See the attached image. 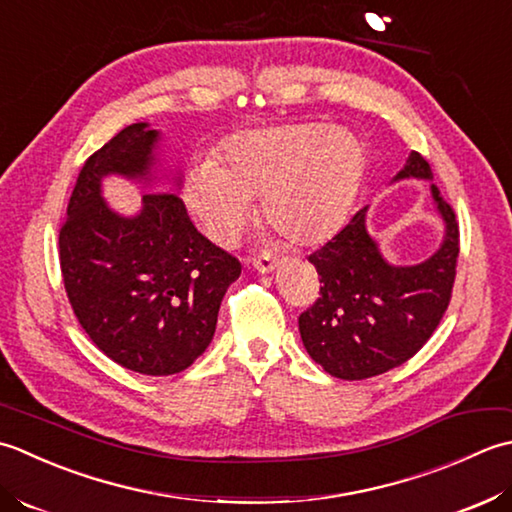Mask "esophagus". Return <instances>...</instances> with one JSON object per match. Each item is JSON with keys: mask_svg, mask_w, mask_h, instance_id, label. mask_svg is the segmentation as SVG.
<instances>
[{"mask_svg": "<svg viewBox=\"0 0 512 512\" xmlns=\"http://www.w3.org/2000/svg\"><path fill=\"white\" fill-rule=\"evenodd\" d=\"M252 265H254V269L260 271V274H271V271H274V269L278 267L276 260L269 258V256H258V258H254Z\"/></svg>", "mask_w": 512, "mask_h": 512, "instance_id": "esophagus-1", "label": "esophagus"}]
</instances>
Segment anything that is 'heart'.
Masks as SVG:
<instances>
[{"label": "heart", "instance_id": "heart-1", "mask_svg": "<svg viewBox=\"0 0 512 512\" xmlns=\"http://www.w3.org/2000/svg\"><path fill=\"white\" fill-rule=\"evenodd\" d=\"M364 168L360 141L325 123L247 130L229 139L216 165H198L185 181V205L218 245H234L254 216L300 247L340 232Z\"/></svg>", "mask_w": 512, "mask_h": 512}]
</instances>
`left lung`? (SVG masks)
<instances>
[{"label":"left lung","instance_id":"8db88e82","mask_svg":"<svg viewBox=\"0 0 512 512\" xmlns=\"http://www.w3.org/2000/svg\"><path fill=\"white\" fill-rule=\"evenodd\" d=\"M433 181L431 165L411 152L393 181ZM444 223L437 252L415 265H393L367 229V210L309 256L320 276V298L298 318L302 344L333 378L364 380L400 367L440 325L451 300L460 254L453 207L431 183Z\"/></svg>","mask_w":512,"mask_h":512}]
</instances>
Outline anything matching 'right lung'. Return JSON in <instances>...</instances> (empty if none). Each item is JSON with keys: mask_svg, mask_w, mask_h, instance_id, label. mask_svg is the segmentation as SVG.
<instances>
[{"mask_svg": "<svg viewBox=\"0 0 512 512\" xmlns=\"http://www.w3.org/2000/svg\"><path fill=\"white\" fill-rule=\"evenodd\" d=\"M161 132L132 123L83 163L59 232L61 276L90 340L143 375L185 371L210 347L227 287L241 263L207 241L176 190L145 192L134 216L101 194L106 176L152 185Z\"/></svg>", "mask_w": 512, "mask_h": 512, "instance_id": "obj_1", "label": "right lung"}]
</instances>
